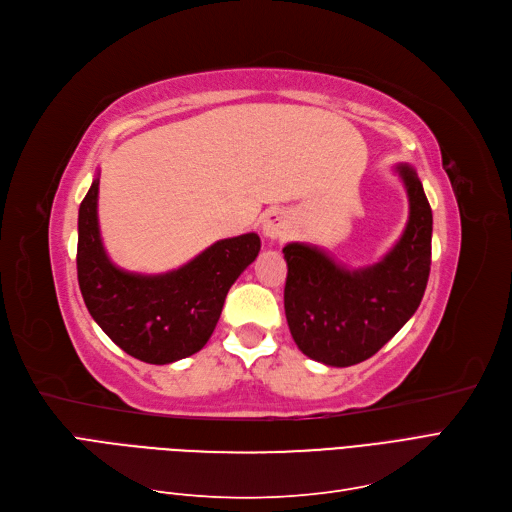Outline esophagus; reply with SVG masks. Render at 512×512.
Listing matches in <instances>:
<instances>
[{
    "mask_svg": "<svg viewBox=\"0 0 512 512\" xmlns=\"http://www.w3.org/2000/svg\"><path fill=\"white\" fill-rule=\"evenodd\" d=\"M261 230H263V236H268V238H274V240L285 238L291 232V221H289L287 213L278 211V208H272V211L263 213Z\"/></svg>",
    "mask_w": 512,
    "mask_h": 512,
    "instance_id": "34e87169",
    "label": "esophagus"
}]
</instances>
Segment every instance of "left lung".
<instances>
[{
  "label": "left lung",
  "instance_id": "obj_1",
  "mask_svg": "<svg viewBox=\"0 0 512 512\" xmlns=\"http://www.w3.org/2000/svg\"><path fill=\"white\" fill-rule=\"evenodd\" d=\"M409 198L401 240L382 261L346 270L325 251L289 242L285 314L297 348L329 367L371 358L418 310L426 291L432 251V211L418 173L396 164Z\"/></svg>",
  "mask_w": 512,
  "mask_h": 512
}]
</instances>
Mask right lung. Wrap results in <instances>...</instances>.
Listing matches in <instances>:
<instances>
[{
	"mask_svg": "<svg viewBox=\"0 0 512 512\" xmlns=\"http://www.w3.org/2000/svg\"><path fill=\"white\" fill-rule=\"evenodd\" d=\"M99 177L78 215V282L84 304L113 344L149 365H168L204 348L227 291L259 255L257 234L217 240L166 274L120 270L99 232Z\"/></svg>",
	"mask_w": 512,
	"mask_h": 512,
	"instance_id": "1",
	"label": "right lung"
}]
</instances>
